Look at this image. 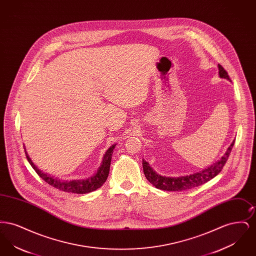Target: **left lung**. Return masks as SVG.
I'll use <instances>...</instances> for the list:
<instances>
[{"label": "left lung", "mask_w": 256, "mask_h": 256, "mask_svg": "<svg viewBox=\"0 0 256 256\" xmlns=\"http://www.w3.org/2000/svg\"><path fill=\"white\" fill-rule=\"evenodd\" d=\"M218 66H219L220 76L230 80L228 74L224 69V67L220 64ZM233 145H234V141L228 148L224 156L220 159L218 162H216L209 168L204 169L200 172H196L194 174L180 176V178L162 176L160 174H158L154 170H152L150 167L148 163L145 160H143V162H142L143 170H144L146 180L150 182V183H152L154 186H156L158 189L164 190V191H185L188 189L198 187L200 185H202L207 182H209L210 180H212L213 178H215L220 172L222 170L224 166L226 165L228 159L230 158V154L232 152Z\"/></svg>", "instance_id": "left-lung-1"}]
</instances>
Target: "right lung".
I'll use <instances>...</instances> for the list:
<instances>
[{
	"label": "right lung",
	"instance_id": "right-lung-1",
	"mask_svg": "<svg viewBox=\"0 0 256 256\" xmlns=\"http://www.w3.org/2000/svg\"><path fill=\"white\" fill-rule=\"evenodd\" d=\"M114 148H115V145L110 146L108 148V150L104 154L100 168L98 169L97 174L94 176H92L88 180H71V182H62L60 180L54 178L49 174L43 172L32 163V161L28 158V156L26 154V152H24V154H26L28 161L36 172L37 174L43 180H45L48 184L52 185V187H54L60 191H63V192H67V193L86 194V193H90L92 191L97 190L98 188H100L104 183L106 182V180L108 176V174H110V162H111V156H112Z\"/></svg>",
	"mask_w": 256,
	"mask_h": 256
}]
</instances>
